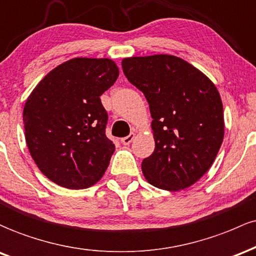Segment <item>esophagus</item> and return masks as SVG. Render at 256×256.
Instances as JSON below:
<instances>
[{"label":"esophagus","instance_id":"34e87169","mask_svg":"<svg viewBox=\"0 0 256 256\" xmlns=\"http://www.w3.org/2000/svg\"><path fill=\"white\" fill-rule=\"evenodd\" d=\"M134 138H136V133H130L128 136L122 138V140H120V142H122L123 145H129V144L133 142Z\"/></svg>","mask_w":256,"mask_h":256}]
</instances>
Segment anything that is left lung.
<instances>
[{"mask_svg":"<svg viewBox=\"0 0 256 256\" xmlns=\"http://www.w3.org/2000/svg\"><path fill=\"white\" fill-rule=\"evenodd\" d=\"M128 81L148 100L154 151L142 163L154 188L180 191L213 164L224 140V108L216 87L202 71L168 54L122 60Z\"/></svg>","mask_w":256,"mask_h":256,"instance_id":"1","label":"left lung"}]
</instances>
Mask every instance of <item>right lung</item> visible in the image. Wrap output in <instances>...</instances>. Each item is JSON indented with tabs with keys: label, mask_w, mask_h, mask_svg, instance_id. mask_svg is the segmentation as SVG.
Segmentation results:
<instances>
[{
	"label": "right lung",
	"mask_w": 256,
	"mask_h": 256,
	"mask_svg": "<svg viewBox=\"0 0 256 256\" xmlns=\"http://www.w3.org/2000/svg\"><path fill=\"white\" fill-rule=\"evenodd\" d=\"M120 70L108 58H74L48 72L31 92L22 120L28 151L50 182L71 190L93 186L114 151L105 136L100 96Z\"/></svg>",
	"instance_id": "right-lung-1"
}]
</instances>
